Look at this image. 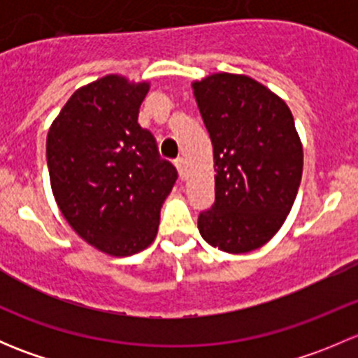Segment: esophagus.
Listing matches in <instances>:
<instances>
[{"mask_svg":"<svg viewBox=\"0 0 358 358\" xmlns=\"http://www.w3.org/2000/svg\"><path fill=\"white\" fill-rule=\"evenodd\" d=\"M175 166H176V169H178V175H180V178H185V159L183 157H178V159H175Z\"/></svg>","mask_w":358,"mask_h":358,"instance_id":"esophagus-1","label":"esophagus"}]
</instances>
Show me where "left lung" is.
Segmentation results:
<instances>
[{
  "label": "left lung",
  "instance_id": "obj_1",
  "mask_svg": "<svg viewBox=\"0 0 358 358\" xmlns=\"http://www.w3.org/2000/svg\"><path fill=\"white\" fill-rule=\"evenodd\" d=\"M194 95L215 154V204L202 211V239L248 252L282 227L298 194L303 149L289 107L248 76L213 74Z\"/></svg>",
  "mask_w": 358,
  "mask_h": 358
}]
</instances>
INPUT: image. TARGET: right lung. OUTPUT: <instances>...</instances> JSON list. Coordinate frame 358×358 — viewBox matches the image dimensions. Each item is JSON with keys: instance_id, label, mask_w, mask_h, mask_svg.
Wrapping results in <instances>:
<instances>
[{"instance_id": "right-lung-1", "label": "right lung", "mask_w": 358, "mask_h": 358, "mask_svg": "<svg viewBox=\"0 0 358 358\" xmlns=\"http://www.w3.org/2000/svg\"><path fill=\"white\" fill-rule=\"evenodd\" d=\"M147 83L106 76L83 86L46 138L53 196L69 225L88 244L129 256L156 239L159 213L178 173L138 124Z\"/></svg>"}]
</instances>
